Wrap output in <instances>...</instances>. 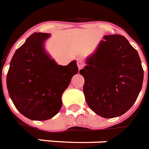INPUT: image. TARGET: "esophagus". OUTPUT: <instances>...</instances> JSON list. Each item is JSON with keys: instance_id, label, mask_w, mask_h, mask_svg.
<instances>
[{"instance_id": "1", "label": "esophagus", "mask_w": 149, "mask_h": 149, "mask_svg": "<svg viewBox=\"0 0 149 149\" xmlns=\"http://www.w3.org/2000/svg\"><path fill=\"white\" fill-rule=\"evenodd\" d=\"M77 66H78L79 70H81V69L83 68V66H84V63H83V62L82 61V60H80V59H78V60H77Z\"/></svg>"}]
</instances>
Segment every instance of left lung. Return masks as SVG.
<instances>
[{"instance_id":"1","label":"left lung","mask_w":149,"mask_h":149,"mask_svg":"<svg viewBox=\"0 0 149 149\" xmlns=\"http://www.w3.org/2000/svg\"><path fill=\"white\" fill-rule=\"evenodd\" d=\"M79 71L85 79L83 93L88 106L106 118L120 116L137 100L144 71L137 50L122 35L104 36Z\"/></svg>"}]
</instances>
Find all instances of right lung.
<instances>
[{
    "instance_id": "1",
    "label": "right lung",
    "mask_w": 149,
    "mask_h": 149,
    "mask_svg": "<svg viewBox=\"0 0 149 149\" xmlns=\"http://www.w3.org/2000/svg\"><path fill=\"white\" fill-rule=\"evenodd\" d=\"M47 33H34L16 50L7 76L8 93L17 109L31 120L53 118L62 106V95L78 73L77 61L58 65L46 52Z\"/></svg>"
}]
</instances>
